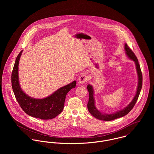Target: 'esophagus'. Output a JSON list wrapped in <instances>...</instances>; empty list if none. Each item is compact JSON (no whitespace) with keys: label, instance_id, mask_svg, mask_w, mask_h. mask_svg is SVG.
<instances>
[{"label":"esophagus","instance_id":"obj_1","mask_svg":"<svg viewBox=\"0 0 154 154\" xmlns=\"http://www.w3.org/2000/svg\"><path fill=\"white\" fill-rule=\"evenodd\" d=\"M87 79H88L87 76L84 73V74H82V75H80V76L79 77L78 81H79V82L81 84H82L85 83L87 81Z\"/></svg>","mask_w":154,"mask_h":154}]
</instances>
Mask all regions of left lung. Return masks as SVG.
Wrapping results in <instances>:
<instances>
[{"label":"left lung","mask_w":154,"mask_h":154,"mask_svg":"<svg viewBox=\"0 0 154 154\" xmlns=\"http://www.w3.org/2000/svg\"><path fill=\"white\" fill-rule=\"evenodd\" d=\"M125 49L126 51V55L128 56V57L134 62L138 76V84H137V88L136 90V94L132 100L131 103L125 108H124L123 110H120L119 111H117L116 112L112 113V114H103L101 112H100L98 110L95 106V100L94 98V89L92 85L88 84L87 85V89L89 92V101H88L87 107L89 112L96 119L104 120V121H111L122 117L125 116V115L128 114L133 108L134 106L135 105L139 94L140 92V90L142 89V74L140 70V65L138 62V60L134 54V53L132 51V50L128 47V45L126 43L125 45Z\"/></svg>","instance_id":"1"}]
</instances>
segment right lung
<instances>
[{"instance_id": "add662e5", "label": "right lung", "mask_w": 154, "mask_h": 154, "mask_svg": "<svg viewBox=\"0 0 154 154\" xmlns=\"http://www.w3.org/2000/svg\"><path fill=\"white\" fill-rule=\"evenodd\" d=\"M22 50L17 57L13 68L11 82L15 98L23 111L28 115L43 120L51 119L58 116L63 109L67 92L76 87V82L58 89L48 97L35 99L26 95L21 88L18 78V66Z\"/></svg>"}]
</instances>
